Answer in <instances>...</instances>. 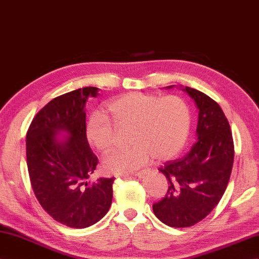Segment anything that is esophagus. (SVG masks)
Masks as SVG:
<instances>
[{
	"label": "esophagus",
	"mask_w": 259,
	"mask_h": 259,
	"mask_svg": "<svg viewBox=\"0 0 259 259\" xmlns=\"http://www.w3.org/2000/svg\"><path fill=\"white\" fill-rule=\"evenodd\" d=\"M145 173H146V171H139V172H137V173H135V174H133V177H137V178H143V177L145 176ZM124 178H127V176H125Z\"/></svg>",
	"instance_id": "esophagus-1"
}]
</instances>
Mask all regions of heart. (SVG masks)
Here are the masks:
<instances>
[{"label":"heart","mask_w":259,"mask_h":259,"mask_svg":"<svg viewBox=\"0 0 259 259\" xmlns=\"http://www.w3.org/2000/svg\"><path fill=\"white\" fill-rule=\"evenodd\" d=\"M104 111L94 112L85 126L87 142L102 153L112 148L115 128L131 127L128 149H117L102 161L108 174L126 176L148 163L152 157L167 160L181 152L191 128V112L179 96L130 93L110 100ZM115 125H113V124Z\"/></svg>","instance_id":"obj_1"}]
</instances>
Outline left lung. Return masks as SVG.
Masks as SVG:
<instances>
[{"mask_svg": "<svg viewBox=\"0 0 259 259\" xmlns=\"http://www.w3.org/2000/svg\"><path fill=\"white\" fill-rule=\"evenodd\" d=\"M182 90L198 109L197 142L184 157L159 167L167 191L152 205L157 218L172 228L192 227L212 211L226 192L234 160L232 133L219 104L199 90Z\"/></svg>", "mask_w": 259, "mask_h": 259, "instance_id": "1", "label": "left lung"}]
</instances>
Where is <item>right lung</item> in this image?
<instances>
[{
  "mask_svg": "<svg viewBox=\"0 0 259 259\" xmlns=\"http://www.w3.org/2000/svg\"><path fill=\"white\" fill-rule=\"evenodd\" d=\"M98 95L97 87H83L54 98L33 117L26 136L33 193L55 221L69 228L95 225L112 202L114 178L87 181L98 158L85 135V108Z\"/></svg>",
  "mask_w": 259,
  "mask_h": 259,
  "instance_id": "add662e5",
  "label": "right lung"
}]
</instances>
